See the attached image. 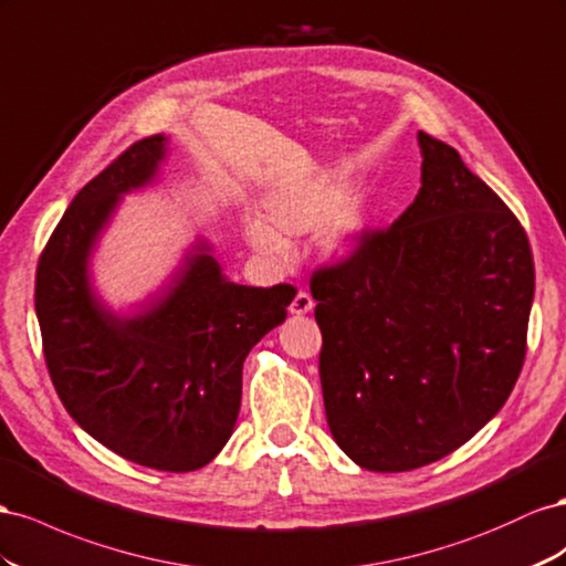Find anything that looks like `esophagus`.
Instances as JSON below:
<instances>
[{"label": "esophagus", "mask_w": 566, "mask_h": 566, "mask_svg": "<svg viewBox=\"0 0 566 566\" xmlns=\"http://www.w3.org/2000/svg\"><path fill=\"white\" fill-rule=\"evenodd\" d=\"M313 305H315V301H313V296L308 292H298L294 296L292 305H289V313H292V315H305V313L313 311Z\"/></svg>", "instance_id": "34e87169"}]
</instances>
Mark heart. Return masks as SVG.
I'll use <instances>...</instances> for the list:
<instances>
[{"mask_svg":"<svg viewBox=\"0 0 566 566\" xmlns=\"http://www.w3.org/2000/svg\"><path fill=\"white\" fill-rule=\"evenodd\" d=\"M344 182L336 177H315L272 191L263 201L265 222H249L247 237L255 251L286 261V237L311 232L322 220L331 218L322 232V244L332 255H346L365 230V203L360 197L344 199Z\"/></svg>","mask_w":566,"mask_h":566,"instance_id":"1","label":"heart"}]
</instances>
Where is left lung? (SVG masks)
Wrapping results in <instances>:
<instances>
[{
    "instance_id": "left-lung-1",
    "label": "left lung",
    "mask_w": 566,
    "mask_h": 566,
    "mask_svg": "<svg viewBox=\"0 0 566 566\" xmlns=\"http://www.w3.org/2000/svg\"><path fill=\"white\" fill-rule=\"evenodd\" d=\"M422 187L311 277L319 381L363 470L441 460L505 406L526 355L534 255L522 222L446 142L419 133Z\"/></svg>"
}]
</instances>
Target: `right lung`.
<instances>
[{
	"mask_svg": "<svg viewBox=\"0 0 566 566\" xmlns=\"http://www.w3.org/2000/svg\"><path fill=\"white\" fill-rule=\"evenodd\" d=\"M164 156V135L139 139L77 191L40 255L35 311L46 369L75 422L125 460L193 472L232 436L241 367L282 325L296 289L234 284L201 241L147 311L113 315L90 286V253L123 193L151 182Z\"/></svg>",
	"mask_w": 566,
	"mask_h": 566,
	"instance_id": "1",
	"label": "right lung"
}]
</instances>
